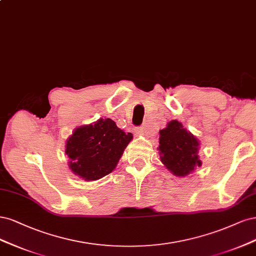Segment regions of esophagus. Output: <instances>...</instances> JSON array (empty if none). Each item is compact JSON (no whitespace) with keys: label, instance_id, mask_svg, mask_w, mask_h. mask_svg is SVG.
<instances>
[{"label":"esophagus","instance_id":"esophagus-1","mask_svg":"<svg viewBox=\"0 0 256 256\" xmlns=\"http://www.w3.org/2000/svg\"><path fill=\"white\" fill-rule=\"evenodd\" d=\"M136 132H137V134H140V135H144V128L140 126V128H138L136 130Z\"/></svg>","mask_w":256,"mask_h":256}]
</instances>
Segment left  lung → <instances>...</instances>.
Wrapping results in <instances>:
<instances>
[{"label": "left lung", "mask_w": 256, "mask_h": 256, "mask_svg": "<svg viewBox=\"0 0 256 256\" xmlns=\"http://www.w3.org/2000/svg\"><path fill=\"white\" fill-rule=\"evenodd\" d=\"M200 142L178 120H171L160 130L158 148L160 162L172 174L184 178L202 166L199 155Z\"/></svg>", "instance_id": "8db88e82"}]
</instances>
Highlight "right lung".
<instances>
[{"mask_svg": "<svg viewBox=\"0 0 256 256\" xmlns=\"http://www.w3.org/2000/svg\"><path fill=\"white\" fill-rule=\"evenodd\" d=\"M132 139L133 134L123 132L110 118L78 126L66 142L68 166L85 180L102 178L117 167Z\"/></svg>", "mask_w": 256, "mask_h": 256, "instance_id": "right-lung-1", "label": "right lung"}]
</instances>
